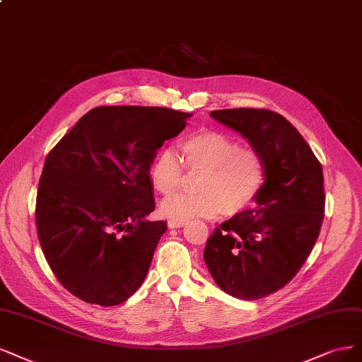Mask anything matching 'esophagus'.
<instances>
[{"label":"esophagus","mask_w":362,"mask_h":362,"mask_svg":"<svg viewBox=\"0 0 362 362\" xmlns=\"http://www.w3.org/2000/svg\"><path fill=\"white\" fill-rule=\"evenodd\" d=\"M186 222L185 221H174V219H168V226L170 228H180Z\"/></svg>","instance_id":"obj_1"}]
</instances>
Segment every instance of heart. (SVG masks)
<instances>
[{
  "label": "heart",
  "mask_w": 362,
  "mask_h": 362,
  "mask_svg": "<svg viewBox=\"0 0 362 362\" xmlns=\"http://www.w3.org/2000/svg\"><path fill=\"white\" fill-rule=\"evenodd\" d=\"M183 160L171 149H160L149 165V177L163 195L176 192L185 180V167L202 173L197 194H179L160 206L164 215L174 221L192 218L237 216L258 198L265 182L262 155L245 147L221 131L204 129L180 141Z\"/></svg>",
  "instance_id": "1"
}]
</instances>
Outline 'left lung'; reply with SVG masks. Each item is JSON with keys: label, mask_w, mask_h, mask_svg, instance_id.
Segmentation results:
<instances>
[{"label": "left lung", "mask_w": 362, "mask_h": 362, "mask_svg": "<svg viewBox=\"0 0 362 362\" xmlns=\"http://www.w3.org/2000/svg\"><path fill=\"white\" fill-rule=\"evenodd\" d=\"M249 140L265 163V182L249 209L222 222L204 249L222 291L259 300L293 279L319 237L325 211L322 165L288 119L265 109L213 110Z\"/></svg>", "instance_id": "8db88e82"}]
</instances>
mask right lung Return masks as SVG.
I'll return each instance as SVG.
<instances>
[{"label":"right lung","mask_w":362,"mask_h":362,"mask_svg":"<svg viewBox=\"0 0 362 362\" xmlns=\"http://www.w3.org/2000/svg\"><path fill=\"white\" fill-rule=\"evenodd\" d=\"M191 113L100 105L47 153L35 202L45 258L59 284L89 304L116 305L149 270L165 221L155 210L149 165Z\"/></svg>","instance_id":"right-lung-1"}]
</instances>
